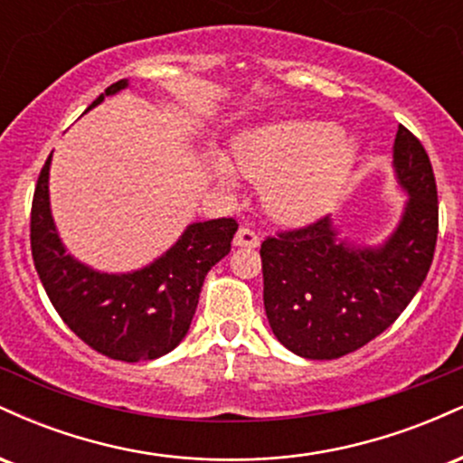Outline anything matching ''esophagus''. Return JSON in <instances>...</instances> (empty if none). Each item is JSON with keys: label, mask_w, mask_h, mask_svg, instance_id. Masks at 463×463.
I'll list each match as a JSON object with an SVG mask.
<instances>
[{"label": "esophagus", "mask_w": 463, "mask_h": 463, "mask_svg": "<svg viewBox=\"0 0 463 463\" xmlns=\"http://www.w3.org/2000/svg\"><path fill=\"white\" fill-rule=\"evenodd\" d=\"M232 243H235V246H239V248H257L259 243H261V237H259L257 232L252 231V228L241 226L237 231L235 239H232Z\"/></svg>", "instance_id": "1"}]
</instances>
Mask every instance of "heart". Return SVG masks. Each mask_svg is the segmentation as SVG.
<instances>
[{
    "instance_id": "b5f03b06",
    "label": "heart",
    "mask_w": 463,
    "mask_h": 463,
    "mask_svg": "<svg viewBox=\"0 0 463 463\" xmlns=\"http://www.w3.org/2000/svg\"><path fill=\"white\" fill-rule=\"evenodd\" d=\"M357 156V143L339 135L331 121L294 119L265 126L235 146V167L241 176L263 184L269 213L287 222L322 213L346 180ZM224 178L232 169L220 163Z\"/></svg>"
}]
</instances>
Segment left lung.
Here are the masks:
<instances>
[{
	"mask_svg": "<svg viewBox=\"0 0 463 463\" xmlns=\"http://www.w3.org/2000/svg\"><path fill=\"white\" fill-rule=\"evenodd\" d=\"M398 183L405 215L385 246L350 248L328 217L279 231L261 243L263 305L280 344L307 359H339L381 335L407 309L438 243V184L429 154L398 126Z\"/></svg>",
	"mask_w": 463,
	"mask_h": 463,
	"instance_id": "1",
	"label": "left lung"
}]
</instances>
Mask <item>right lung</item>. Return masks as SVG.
Wrapping results in <instances>:
<instances>
[{"label": "right lung", "mask_w": 463, "mask_h": 463, "mask_svg": "<svg viewBox=\"0 0 463 463\" xmlns=\"http://www.w3.org/2000/svg\"><path fill=\"white\" fill-rule=\"evenodd\" d=\"M126 84V80L110 84L89 109ZM50 161L52 154L36 180L30 213L32 259L47 298L95 353L128 364L163 357L187 335L202 283L231 252L239 224L232 217L198 222L184 231L176 246L139 272H93L69 257L58 239L47 194Z\"/></svg>", "instance_id": "1"}]
</instances>
